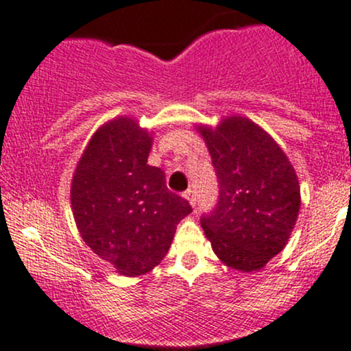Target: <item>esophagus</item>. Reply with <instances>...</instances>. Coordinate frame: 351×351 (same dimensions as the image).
Listing matches in <instances>:
<instances>
[{"instance_id":"1","label":"esophagus","mask_w":351,"mask_h":351,"mask_svg":"<svg viewBox=\"0 0 351 351\" xmlns=\"http://www.w3.org/2000/svg\"><path fill=\"white\" fill-rule=\"evenodd\" d=\"M183 197L186 198L188 204H190L191 206H195V202H197V200H195V191L191 190V188H188V190L185 191V193H183Z\"/></svg>"}]
</instances>
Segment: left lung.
Instances as JSON below:
<instances>
[{
	"instance_id": "8db88e82",
	"label": "left lung",
	"mask_w": 351,
	"mask_h": 351,
	"mask_svg": "<svg viewBox=\"0 0 351 351\" xmlns=\"http://www.w3.org/2000/svg\"><path fill=\"white\" fill-rule=\"evenodd\" d=\"M219 180V202L200 223L225 265L259 271L287 243L300 213L296 171L278 143L247 117L198 126Z\"/></svg>"
}]
</instances>
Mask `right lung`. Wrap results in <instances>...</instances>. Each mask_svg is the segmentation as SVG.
<instances>
[{
    "label": "right lung",
    "mask_w": 351,
    "mask_h": 351,
    "mask_svg": "<svg viewBox=\"0 0 351 351\" xmlns=\"http://www.w3.org/2000/svg\"><path fill=\"white\" fill-rule=\"evenodd\" d=\"M151 138L131 117L95 131L73 173L70 202L84 242L123 276H143L168 254L176 225L191 212L147 165Z\"/></svg>",
    "instance_id": "right-lung-1"
}]
</instances>
